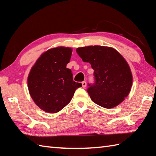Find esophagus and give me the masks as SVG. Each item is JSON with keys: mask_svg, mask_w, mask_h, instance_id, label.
Segmentation results:
<instances>
[{"mask_svg": "<svg viewBox=\"0 0 156 156\" xmlns=\"http://www.w3.org/2000/svg\"><path fill=\"white\" fill-rule=\"evenodd\" d=\"M82 87H83L84 88H86V87H87V82L83 81L82 82Z\"/></svg>", "mask_w": 156, "mask_h": 156, "instance_id": "obj_1", "label": "esophagus"}]
</instances>
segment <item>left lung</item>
Wrapping results in <instances>:
<instances>
[{
	"label": "left lung",
	"mask_w": 156,
	"mask_h": 156,
	"mask_svg": "<svg viewBox=\"0 0 156 156\" xmlns=\"http://www.w3.org/2000/svg\"><path fill=\"white\" fill-rule=\"evenodd\" d=\"M76 52L94 69L95 82L87 92L94 103L111 108L125 100L131 91L133 76L125 58L111 47L94 45L78 48Z\"/></svg>",
	"instance_id": "obj_1"
}]
</instances>
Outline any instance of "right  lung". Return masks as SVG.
<instances>
[{
    "instance_id": "add662e5",
    "label": "right lung",
    "mask_w": 156,
    "mask_h": 156,
    "mask_svg": "<svg viewBox=\"0 0 156 156\" xmlns=\"http://www.w3.org/2000/svg\"><path fill=\"white\" fill-rule=\"evenodd\" d=\"M72 49L60 46L43 53L29 72V94L36 105L49 113L64 108L82 84L73 80L69 62Z\"/></svg>"
}]
</instances>
